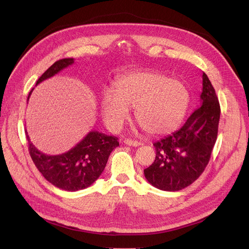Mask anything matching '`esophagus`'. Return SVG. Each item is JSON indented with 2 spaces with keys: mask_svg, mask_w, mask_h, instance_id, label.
<instances>
[{
  "mask_svg": "<svg viewBox=\"0 0 249 249\" xmlns=\"http://www.w3.org/2000/svg\"><path fill=\"white\" fill-rule=\"evenodd\" d=\"M124 143L126 145H129V146H140L141 145V142H138L136 140H131V139H125Z\"/></svg>",
  "mask_w": 249,
  "mask_h": 249,
  "instance_id": "obj_1",
  "label": "esophagus"
}]
</instances>
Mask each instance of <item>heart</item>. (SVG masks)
Segmentation results:
<instances>
[{"instance_id":"obj_1","label":"heart","mask_w":249,"mask_h":249,"mask_svg":"<svg viewBox=\"0 0 249 249\" xmlns=\"http://www.w3.org/2000/svg\"><path fill=\"white\" fill-rule=\"evenodd\" d=\"M190 103L187 87L153 71H138L121 76L115 91L102 98V113L112 127H119L135 107L139 125L150 134L172 132L184 119Z\"/></svg>"}]
</instances>
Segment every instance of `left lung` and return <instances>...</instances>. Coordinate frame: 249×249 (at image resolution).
<instances>
[{
    "label": "left lung",
    "mask_w": 249,
    "mask_h": 249,
    "mask_svg": "<svg viewBox=\"0 0 249 249\" xmlns=\"http://www.w3.org/2000/svg\"><path fill=\"white\" fill-rule=\"evenodd\" d=\"M201 107L177 132L154 142L155 160L144 169L150 185L162 191L185 189L206 168L218 134L220 105L215 89L203 72Z\"/></svg>",
    "instance_id": "1"
}]
</instances>
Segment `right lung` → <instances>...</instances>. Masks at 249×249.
<instances>
[{
  "mask_svg": "<svg viewBox=\"0 0 249 249\" xmlns=\"http://www.w3.org/2000/svg\"><path fill=\"white\" fill-rule=\"evenodd\" d=\"M73 62V58L55 61L38 78L36 85L53 76ZM32 90L33 89L28 95V100ZM26 136L28 139L30 156L38 171L50 184L70 192L86 189L95 182L106 166L110 153L119 146L117 137L90 131L68 152L59 155H47L32 144L27 132Z\"/></svg>",
  "mask_w": 249,
  "mask_h": 249,
  "instance_id": "1",
  "label": "right lung"
}]
</instances>
